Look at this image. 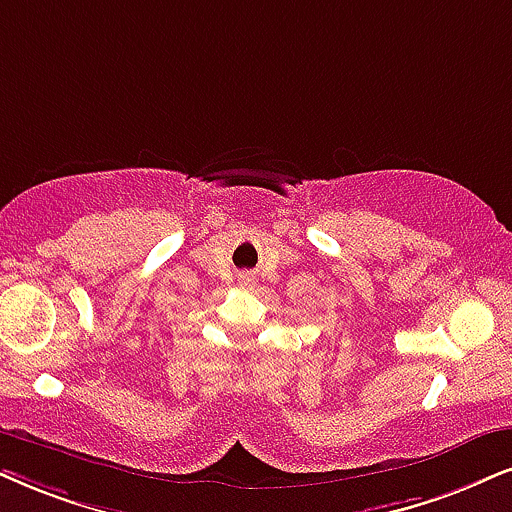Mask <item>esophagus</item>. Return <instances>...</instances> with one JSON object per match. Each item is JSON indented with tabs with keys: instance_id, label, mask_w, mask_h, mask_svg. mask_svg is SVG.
I'll return each instance as SVG.
<instances>
[{
	"instance_id": "esophagus-1",
	"label": "esophagus",
	"mask_w": 512,
	"mask_h": 512,
	"mask_svg": "<svg viewBox=\"0 0 512 512\" xmlns=\"http://www.w3.org/2000/svg\"><path fill=\"white\" fill-rule=\"evenodd\" d=\"M241 281L245 283V286H248V283L252 281V278H250V274H243V276H241Z\"/></svg>"
}]
</instances>
